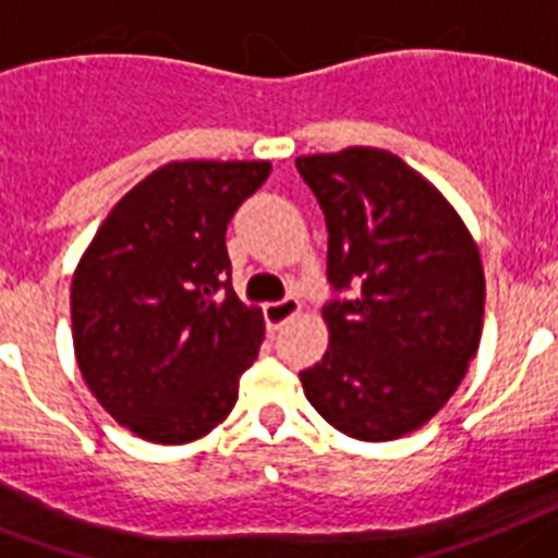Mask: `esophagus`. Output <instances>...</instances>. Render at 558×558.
I'll list each match as a JSON object with an SVG mask.
<instances>
[{
    "instance_id": "esophagus-1",
    "label": "esophagus",
    "mask_w": 558,
    "mask_h": 558,
    "mask_svg": "<svg viewBox=\"0 0 558 558\" xmlns=\"http://www.w3.org/2000/svg\"><path fill=\"white\" fill-rule=\"evenodd\" d=\"M298 314H300V300L298 298H283V300H278V303H266V306H264L266 326L272 328V331L283 328L286 323H289L292 317H298Z\"/></svg>"
}]
</instances>
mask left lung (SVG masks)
<instances>
[{
	"mask_svg": "<svg viewBox=\"0 0 558 558\" xmlns=\"http://www.w3.org/2000/svg\"><path fill=\"white\" fill-rule=\"evenodd\" d=\"M326 216L331 345L300 373L339 433L393 440L433 418L481 345L477 246L424 177L379 148L300 157Z\"/></svg>",
	"mask_w": 558,
	"mask_h": 558,
	"instance_id": "1",
	"label": "left lung"
}]
</instances>
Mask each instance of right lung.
<instances>
[{
  "mask_svg": "<svg viewBox=\"0 0 558 558\" xmlns=\"http://www.w3.org/2000/svg\"><path fill=\"white\" fill-rule=\"evenodd\" d=\"M269 162H168L120 198L72 278L77 367L106 413L154 444L227 418L264 342L232 292L227 225Z\"/></svg>",
  "mask_w": 558,
  "mask_h": 558,
  "instance_id": "add662e5",
  "label": "right lung"
}]
</instances>
